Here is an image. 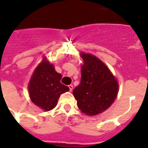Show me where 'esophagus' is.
<instances>
[{"label": "esophagus", "instance_id": "esophagus-1", "mask_svg": "<svg viewBox=\"0 0 148 148\" xmlns=\"http://www.w3.org/2000/svg\"><path fill=\"white\" fill-rule=\"evenodd\" d=\"M68 87H69V89H70V91H72V90H73V86L72 85V84H70V85H69V86H68Z\"/></svg>", "mask_w": 148, "mask_h": 148}]
</instances>
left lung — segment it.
Returning <instances> with one entry per match:
<instances>
[{"instance_id": "1", "label": "left lung", "mask_w": 148, "mask_h": 148, "mask_svg": "<svg viewBox=\"0 0 148 148\" xmlns=\"http://www.w3.org/2000/svg\"><path fill=\"white\" fill-rule=\"evenodd\" d=\"M84 61L81 83L73 90L82 113L95 116L109 108L119 92V84L109 68L96 56L81 53Z\"/></svg>"}]
</instances>
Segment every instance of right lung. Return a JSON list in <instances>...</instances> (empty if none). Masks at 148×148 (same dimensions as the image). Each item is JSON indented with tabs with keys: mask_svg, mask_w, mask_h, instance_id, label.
Instances as JSON below:
<instances>
[{
	"mask_svg": "<svg viewBox=\"0 0 148 148\" xmlns=\"http://www.w3.org/2000/svg\"><path fill=\"white\" fill-rule=\"evenodd\" d=\"M62 75L55 70L54 66L46 57L35 68L28 84L29 97L32 102L44 111L56 108L61 94L70 90L61 83Z\"/></svg>",
	"mask_w": 148,
	"mask_h": 148,
	"instance_id": "add662e5",
	"label": "right lung"
}]
</instances>
